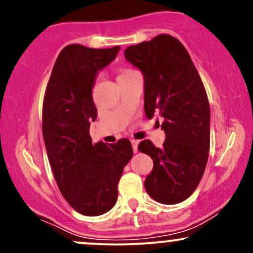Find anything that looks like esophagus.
<instances>
[{
    "label": "esophagus",
    "instance_id": "1",
    "mask_svg": "<svg viewBox=\"0 0 253 253\" xmlns=\"http://www.w3.org/2000/svg\"><path fill=\"white\" fill-rule=\"evenodd\" d=\"M130 143H132L133 152H134V153L138 152V144H139V141L138 140H134V139H132V140H130Z\"/></svg>",
    "mask_w": 253,
    "mask_h": 253
}]
</instances>
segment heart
I'll use <instances>...</instances> for the list:
<instances>
[{"label":"heart","instance_id":"obj_1","mask_svg":"<svg viewBox=\"0 0 253 253\" xmlns=\"http://www.w3.org/2000/svg\"><path fill=\"white\" fill-rule=\"evenodd\" d=\"M133 71H135V70H133V69H128V68H126V69H123V70H120V72H119V75H118V78H120V77H124V76H126V75H128V74H130V72H133Z\"/></svg>","mask_w":253,"mask_h":253}]
</instances>
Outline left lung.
Masks as SVG:
<instances>
[{"mask_svg": "<svg viewBox=\"0 0 253 253\" xmlns=\"http://www.w3.org/2000/svg\"><path fill=\"white\" fill-rule=\"evenodd\" d=\"M125 57L144 75L145 114L164 118L163 146L143 140L138 150L153 159L145 189L157 202L187 200L201 181L211 144L207 92L184 46L169 34L128 46Z\"/></svg>", "mask_w": 253, "mask_h": 253, "instance_id": "8db88e82", "label": "left lung"}]
</instances>
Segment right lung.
Listing matches in <instances>:
<instances>
[{
	"label": "right lung",
	"mask_w": 253,
	"mask_h": 253,
	"mask_svg": "<svg viewBox=\"0 0 253 253\" xmlns=\"http://www.w3.org/2000/svg\"><path fill=\"white\" fill-rule=\"evenodd\" d=\"M119 51V46L68 45L54 63L43 97L42 136L52 172L64 199L86 216L114 207L118 183L133 156L128 139L92 144L89 134L90 121L97 118L91 94L95 78Z\"/></svg>",
	"instance_id": "right-lung-1"
}]
</instances>
